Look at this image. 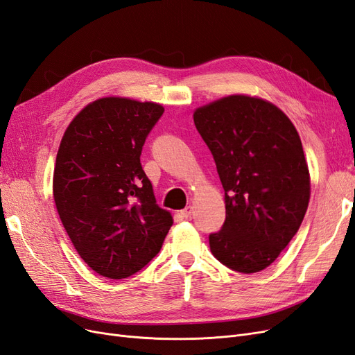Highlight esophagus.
Listing matches in <instances>:
<instances>
[{
  "mask_svg": "<svg viewBox=\"0 0 355 355\" xmlns=\"http://www.w3.org/2000/svg\"><path fill=\"white\" fill-rule=\"evenodd\" d=\"M180 216H182L183 218H189V217L192 216V207H187V209H183V210L180 211Z\"/></svg>",
  "mask_w": 355,
  "mask_h": 355,
  "instance_id": "obj_1",
  "label": "esophagus"
}]
</instances>
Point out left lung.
Wrapping results in <instances>:
<instances>
[{
	"label": "left lung",
	"instance_id": "8db88e82",
	"mask_svg": "<svg viewBox=\"0 0 355 355\" xmlns=\"http://www.w3.org/2000/svg\"><path fill=\"white\" fill-rule=\"evenodd\" d=\"M193 123L225 189L226 218L210 234V250L230 270L260 272L294 238L309 207L298 132L276 105L245 95L198 108Z\"/></svg>",
	"mask_w": 355,
	"mask_h": 355
}]
</instances>
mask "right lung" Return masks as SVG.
<instances>
[{"label": "right lung", "instance_id": "add662e5", "mask_svg": "<svg viewBox=\"0 0 355 355\" xmlns=\"http://www.w3.org/2000/svg\"><path fill=\"white\" fill-rule=\"evenodd\" d=\"M160 104L101 98L64 132L53 191L58 216L82 260L108 279L139 272L162 250L173 225L158 207L141 166Z\"/></svg>", "mask_w": 355, "mask_h": 355}]
</instances>
